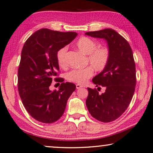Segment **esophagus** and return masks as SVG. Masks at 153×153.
<instances>
[{"label":"esophagus","mask_w":153,"mask_h":153,"mask_svg":"<svg viewBox=\"0 0 153 153\" xmlns=\"http://www.w3.org/2000/svg\"><path fill=\"white\" fill-rule=\"evenodd\" d=\"M82 87H83V86L79 85V84H77V85H76V89H79V88H82Z\"/></svg>","instance_id":"34e87169"}]
</instances>
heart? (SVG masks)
Listing matches in <instances>:
<instances>
[{
	"instance_id": "heart-1",
	"label": "heart",
	"mask_w": 153,
	"mask_h": 153,
	"mask_svg": "<svg viewBox=\"0 0 153 153\" xmlns=\"http://www.w3.org/2000/svg\"><path fill=\"white\" fill-rule=\"evenodd\" d=\"M76 46L81 52L86 55V63L91 66L68 71L65 74V78L70 82L83 85L93 76L94 69L102 72L106 68L110 61V51L108 47L99 46L98 42L86 36L78 39ZM67 51V47H63L57 51L56 59L60 67H65L66 65Z\"/></svg>"
}]
</instances>
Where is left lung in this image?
Segmentation results:
<instances>
[{"label":"left lung","instance_id":"1","mask_svg":"<svg viewBox=\"0 0 153 153\" xmlns=\"http://www.w3.org/2000/svg\"><path fill=\"white\" fill-rule=\"evenodd\" d=\"M86 34L106 39L110 51L106 68L92 79L96 86L105 87V92L99 94L96 88H88L86 104L93 117L102 122H111L127 110L135 92L137 79L133 51L127 40L114 30Z\"/></svg>","mask_w":153,"mask_h":153}]
</instances>
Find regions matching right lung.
Returning <instances> with one entry per match:
<instances>
[{"label": "right lung", "mask_w": 153, "mask_h": 153, "mask_svg": "<svg viewBox=\"0 0 153 153\" xmlns=\"http://www.w3.org/2000/svg\"><path fill=\"white\" fill-rule=\"evenodd\" d=\"M76 36V32L43 28L33 33L23 46L18 71V92L27 111L39 122L51 123L61 118L76 88L74 84L58 77L56 53ZM53 79L61 83L58 91L49 90Z\"/></svg>", "instance_id": "right-lung-1"}]
</instances>
